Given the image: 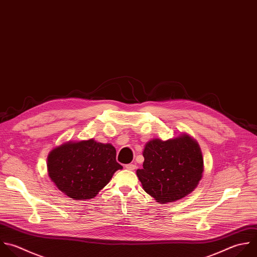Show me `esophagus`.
Masks as SVG:
<instances>
[{
    "label": "esophagus",
    "mask_w": 257,
    "mask_h": 257,
    "mask_svg": "<svg viewBox=\"0 0 257 257\" xmlns=\"http://www.w3.org/2000/svg\"><path fill=\"white\" fill-rule=\"evenodd\" d=\"M136 168H137V166L135 164H127V165H125V169H127L130 171H134Z\"/></svg>",
    "instance_id": "obj_1"
}]
</instances>
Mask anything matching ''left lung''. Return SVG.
<instances>
[{"instance_id": "1", "label": "left lung", "mask_w": 257, "mask_h": 257, "mask_svg": "<svg viewBox=\"0 0 257 257\" xmlns=\"http://www.w3.org/2000/svg\"><path fill=\"white\" fill-rule=\"evenodd\" d=\"M143 156V169L137 170V176L144 190L162 204L186 197L202 179V152L188 135L154 139L146 144Z\"/></svg>"}]
</instances>
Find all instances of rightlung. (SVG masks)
<instances>
[{
  "mask_svg": "<svg viewBox=\"0 0 257 257\" xmlns=\"http://www.w3.org/2000/svg\"><path fill=\"white\" fill-rule=\"evenodd\" d=\"M116 151L110 144L93 139L68 142L53 149L47 158V169L56 187L74 200L94 198L122 166L116 162Z\"/></svg>",
  "mask_w": 257,
  "mask_h": 257,
  "instance_id": "obj_1",
  "label": "right lung"
}]
</instances>
